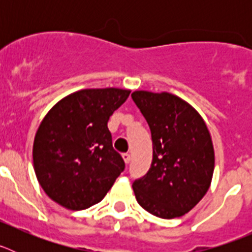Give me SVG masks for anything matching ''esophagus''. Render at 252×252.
Listing matches in <instances>:
<instances>
[{
	"mask_svg": "<svg viewBox=\"0 0 252 252\" xmlns=\"http://www.w3.org/2000/svg\"><path fill=\"white\" fill-rule=\"evenodd\" d=\"M122 159H124V161H125V164H128V162H130V160H131V157H130V154H122Z\"/></svg>",
	"mask_w": 252,
	"mask_h": 252,
	"instance_id": "34e87169",
	"label": "esophagus"
}]
</instances>
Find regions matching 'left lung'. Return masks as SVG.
<instances>
[{
    "label": "left lung",
    "mask_w": 252,
    "mask_h": 252,
    "mask_svg": "<svg viewBox=\"0 0 252 252\" xmlns=\"http://www.w3.org/2000/svg\"><path fill=\"white\" fill-rule=\"evenodd\" d=\"M131 97L153 140L150 169L132 184L136 201L157 217H182L212 182L215 150L208 127L194 107L178 95L135 91Z\"/></svg>",
    "instance_id": "left-lung-1"
}]
</instances>
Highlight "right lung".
Listing matches in <instances>:
<instances>
[{
  "label": "right lung",
  "mask_w": 252,
  "mask_h": 252,
  "mask_svg": "<svg viewBox=\"0 0 252 252\" xmlns=\"http://www.w3.org/2000/svg\"><path fill=\"white\" fill-rule=\"evenodd\" d=\"M130 90L92 88L66 95L51 107L35 133L32 160L49 198L72 211L103 199L125 169L107 127Z\"/></svg>",
  "instance_id": "1"
}]
</instances>
